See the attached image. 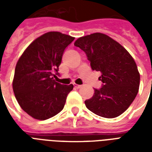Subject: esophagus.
<instances>
[{
    "label": "esophagus",
    "instance_id": "esophagus-1",
    "mask_svg": "<svg viewBox=\"0 0 152 152\" xmlns=\"http://www.w3.org/2000/svg\"><path fill=\"white\" fill-rule=\"evenodd\" d=\"M74 88H76V89H79V88H81V85H78V84H74Z\"/></svg>",
    "mask_w": 152,
    "mask_h": 152
}]
</instances>
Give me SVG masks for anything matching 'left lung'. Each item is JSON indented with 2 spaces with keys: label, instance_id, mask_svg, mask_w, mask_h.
Wrapping results in <instances>:
<instances>
[{
  "label": "left lung",
  "instance_id": "1",
  "mask_svg": "<svg viewBox=\"0 0 152 152\" xmlns=\"http://www.w3.org/2000/svg\"><path fill=\"white\" fill-rule=\"evenodd\" d=\"M74 45L84 51L92 70L102 73V88L86 100L87 108L103 118L121 115L139 91L140 77L134 59L121 44L102 33L79 38Z\"/></svg>",
  "mask_w": 152,
  "mask_h": 152
}]
</instances>
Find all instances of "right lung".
Wrapping results in <instances>:
<instances>
[{
    "label": "right lung",
    "mask_w": 152,
    "mask_h": 152,
    "mask_svg": "<svg viewBox=\"0 0 152 152\" xmlns=\"http://www.w3.org/2000/svg\"><path fill=\"white\" fill-rule=\"evenodd\" d=\"M74 39L61 32L46 33L32 42L17 61L13 91L20 107L32 118L46 120L64 108L73 85L61 84L53 77L59 74L64 50Z\"/></svg>",
    "instance_id": "right-lung-1"
}]
</instances>
